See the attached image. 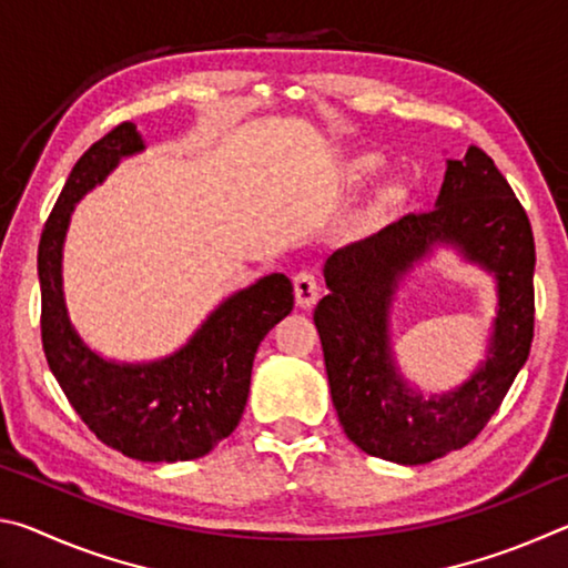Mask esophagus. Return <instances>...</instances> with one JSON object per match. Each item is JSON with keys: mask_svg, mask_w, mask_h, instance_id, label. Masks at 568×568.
Instances as JSON below:
<instances>
[{"mask_svg": "<svg viewBox=\"0 0 568 568\" xmlns=\"http://www.w3.org/2000/svg\"><path fill=\"white\" fill-rule=\"evenodd\" d=\"M293 291H295V303L301 307H313L321 297V285L318 277L311 271H301L293 277Z\"/></svg>", "mask_w": 568, "mask_h": 568, "instance_id": "esophagus-1", "label": "esophagus"}]
</instances>
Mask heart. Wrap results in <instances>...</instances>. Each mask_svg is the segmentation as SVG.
Segmentation results:
<instances>
[{"label":"heart","mask_w":568,"mask_h":568,"mask_svg":"<svg viewBox=\"0 0 568 568\" xmlns=\"http://www.w3.org/2000/svg\"><path fill=\"white\" fill-rule=\"evenodd\" d=\"M381 168H383V158L373 155V152H365V155H358L348 162V175H351V180H363V178H371L373 172H378ZM400 197H403V190L398 185L383 187L368 207V217L371 220L383 217L388 210H393L400 203Z\"/></svg>","instance_id":"heart-1"}]
</instances>
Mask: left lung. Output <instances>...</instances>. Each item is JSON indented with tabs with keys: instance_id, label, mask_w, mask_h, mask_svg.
<instances>
[{
	"instance_id": "obj_1",
	"label": "left lung",
	"mask_w": 568,
	"mask_h": 568,
	"mask_svg": "<svg viewBox=\"0 0 568 568\" xmlns=\"http://www.w3.org/2000/svg\"><path fill=\"white\" fill-rule=\"evenodd\" d=\"M434 244H454L497 277L499 311L487 361L466 384L423 399L395 368L387 315L397 281ZM531 223L484 150L446 160L436 207L410 213L325 261L328 295L315 307L338 420L355 446L403 466L470 444L511 388L534 341Z\"/></svg>"
}]
</instances>
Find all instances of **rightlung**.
<instances>
[{
	"mask_svg": "<svg viewBox=\"0 0 568 568\" xmlns=\"http://www.w3.org/2000/svg\"><path fill=\"white\" fill-rule=\"evenodd\" d=\"M145 150L138 128L122 122L84 152L47 217L37 273L42 287V348L88 428L120 454L160 464L213 450L243 418L257 345L293 311L283 273L220 303L178 353L152 363L104 361L72 328L62 293V245L74 203L122 158Z\"/></svg>",
	"mask_w": 568,
	"mask_h": 568,
	"instance_id": "1",
	"label": "right lung"
}]
</instances>
